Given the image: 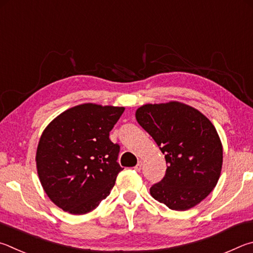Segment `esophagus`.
<instances>
[{"mask_svg": "<svg viewBox=\"0 0 253 253\" xmlns=\"http://www.w3.org/2000/svg\"><path fill=\"white\" fill-rule=\"evenodd\" d=\"M141 169H142V161H139V162H138V165H136V166L134 167V170H135V171H138V172H140V171H141Z\"/></svg>", "mask_w": 253, "mask_h": 253, "instance_id": "esophagus-1", "label": "esophagus"}]
</instances>
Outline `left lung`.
Masks as SVG:
<instances>
[{
	"label": "left lung",
	"mask_w": 253,
	"mask_h": 253,
	"mask_svg": "<svg viewBox=\"0 0 253 253\" xmlns=\"http://www.w3.org/2000/svg\"><path fill=\"white\" fill-rule=\"evenodd\" d=\"M135 118L156 141L168 165L163 179L150 188L151 196L178 211L193 208L209 196L218 183L223 158L210 120L180 102L142 105Z\"/></svg>",
	"instance_id": "1"
}]
</instances>
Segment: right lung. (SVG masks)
Masks as SVG:
<instances>
[{
    "label": "right lung",
    "mask_w": 253,
    "mask_h": 253,
    "mask_svg": "<svg viewBox=\"0 0 253 253\" xmlns=\"http://www.w3.org/2000/svg\"><path fill=\"white\" fill-rule=\"evenodd\" d=\"M123 112L120 106L81 104L64 111L43 131L38 174L47 197L62 210L85 214L110 194L122 168L120 145L109 136Z\"/></svg>",
    "instance_id": "right-lung-1"
}]
</instances>
